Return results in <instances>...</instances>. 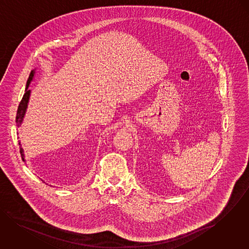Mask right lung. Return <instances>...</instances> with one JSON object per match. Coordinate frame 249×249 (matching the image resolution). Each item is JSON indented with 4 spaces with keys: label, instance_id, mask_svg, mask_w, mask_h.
Wrapping results in <instances>:
<instances>
[{
    "label": "right lung",
    "instance_id": "1",
    "mask_svg": "<svg viewBox=\"0 0 249 249\" xmlns=\"http://www.w3.org/2000/svg\"><path fill=\"white\" fill-rule=\"evenodd\" d=\"M34 75H35V71L33 70V71H31V73H30V75H29V77H28V79H27L24 95H23L21 100H20V102H19L18 111H17V115H16V122H17V126H18V127L20 126V124H21V122H22V120H23L24 115H25L26 109H27V105H28V101H29V97H30V93H31V91L28 89V87H29V84H30L31 80H32L33 77H34ZM19 145H20L19 143ZM19 153H20L22 160L24 161V154H23V150H22L21 146L19 147Z\"/></svg>",
    "mask_w": 249,
    "mask_h": 249
}]
</instances>
